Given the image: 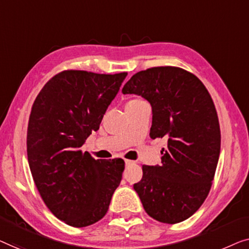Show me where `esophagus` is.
<instances>
[{
  "instance_id": "obj_1",
  "label": "esophagus",
  "mask_w": 249,
  "mask_h": 249,
  "mask_svg": "<svg viewBox=\"0 0 249 249\" xmlns=\"http://www.w3.org/2000/svg\"><path fill=\"white\" fill-rule=\"evenodd\" d=\"M132 163H134V161H132V160H127V159L125 160V164H126V166H129V164H132Z\"/></svg>"
}]
</instances>
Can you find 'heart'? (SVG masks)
Masks as SVG:
<instances>
[{"label": "heart", "instance_id": "obj_1", "mask_svg": "<svg viewBox=\"0 0 249 249\" xmlns=\"http://www.w3.org/2000/svg\"><path fill=\"white\" fill-rule=\"evenodd\" d=\"M138 101H142V100H141V99H133V100H129L128 103H138ZM128 103H127V104H128Z\"/></svg>", "mask_w": 249, "mask_h": 249}]
</instances>
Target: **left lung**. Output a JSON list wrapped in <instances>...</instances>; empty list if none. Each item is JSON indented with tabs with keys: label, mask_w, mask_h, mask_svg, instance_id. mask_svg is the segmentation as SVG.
I'll return each instance as SVG.
<instances>
[{
	"label": "left lung",
	"mask_w": 249,
	"mask_h": 249,
	"mask_svg": "<svg viewBox=\"0 0 249 249\" xmlns=\"http://www.w3.org/2000/svg\"><path fill=\"white\" fill-rule=\"evenodd\" d=\"M122 92L149 101L150 138L168 140L161 164L142 166V179L133 187L151 218L184 221L205 201L218 164L221 134L212 98L194 74L174 66L138 72Z\"/></svg>",
	"instance_id": "obj_1"
}]
</instances>
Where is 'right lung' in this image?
<instances>
[{"label": "right lung", "instance_id": "right-lung-1", "mask_svg": "<svg viewBox=\"0 0 249 249\" xmlns=\"http://www.w3.org/2000/svg\"><path fill=\"white\" fill-rule=\"evenodd\" d=\"M127 73L68 70L53 76L31 108L27 155L45 204L66 225L103 219L122 180L123 159L96 160L80 148L99 125Z\"/></svg>", "mask_w": 249, "mask_h": 249}]
</instances>
